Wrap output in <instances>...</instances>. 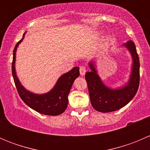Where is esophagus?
<instances>
[{
	"mask_svg": "<svg viewBox=\"0 0 150 150\" xmlns=\"http://www.w3.org/2000/svg\"><path fill=\"white\" fill-rule=\"evenodd\" d=\"M86 72V67H85V66H81V67H80V74H81V75L83 76Z\"/></svg>",
	"mask_w": 150,
	"mask_h": 150,
	"instance_id": "34e87169",
	"label": "esophagus"
}]
</instances>
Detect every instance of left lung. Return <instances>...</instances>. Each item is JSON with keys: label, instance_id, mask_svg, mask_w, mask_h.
Returning a JSON list of instances; mask_svg holds the SVG:
<instances>
[{"label": "left lung", "instance_id": "1", "mask_svg": "<svg viewBox=\"0 0 150 150\" xmlns=\"http://www.w3.org/2000/svg\"><path fill=\"white\" fill-rule=\"evenodd\" d=\"M131 52L133 59L132 70L128 83L124 87L112 89L102 83L92 62L89 63L90 72L85 75L91 103L93 108L101 112L116 111L126 105L135 96L139 86V59L137 48L133 41L129 40L124 44Z\"/></svg>", "mask_w": 150, "mask_h": 150}]
</instances>
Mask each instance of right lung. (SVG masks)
Instances as JSON below:
<instances>
[{"mask_svg": "<svg viewBox=\"0 0 150 150\" xmlns=\"http://www.w3.org/2000/svg\"><path fill=\"white\" fill-rule=\"evenodd\" d=\"M16 43L13 49V61H12V75L18 93L24 102L30 108L35 111L47 115H58L66 110L68 104V95L74 81L79 76V67H75L59 78L54 88L44 94H35L26 90L19 82L15 71L16 51L19 43L25 37Z\"/></svg>", "mask_w": 150, "mask_h": 150, "instance_id": "add662e5", "label": "right lung"}]
</instances>
